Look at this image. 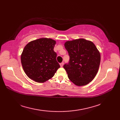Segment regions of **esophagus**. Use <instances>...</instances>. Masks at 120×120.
<instances>
[{"label": "esophagus", "instance_id": "34e87169", "mask_svg": "<svg viewBox=\"0 0 120 120\" xmlns=\"http://www.w3.org/2000/svg\"><path fill=\"white\" fill-rule=\"evenodd\" d=\"M60 67H63V65H64V63H63V62L61 63L60 64Z\"/></svg>", "mask_w": 120, "mask_h": 120}]
</instances>
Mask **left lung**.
Instances as JSON below:
<instances>
[{
  "label": "left lung",
  "mask_w": 120,
  "mask_h": 120,
  "mask_svg": "<svg viewBox=\"0 0 120 120\" xmlns=\"http://www.w3.org/2000/svg\"><path fill=\"white\" fill-rule=\"evenodd\" d=\"M64 47L70 56V62L63 68L69 79L76 86L87 85L98 72L100 52L92 42L84 39L68 41Z\"/></svg>",
  "instance_id": "left-lung-1"
}]
</instances>
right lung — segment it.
<instances>
[{"mask_svg": "<svg viewBox=\"0 0 120 120\" xmlns=\"http://www.w3.org/2000/svg\"><path fill=\"white\" fill-rule=\"evenodd\" d=\"M56 41L50 38L35 40L25 46L21 59L25 73L38 82H44L54 76L60 67L53 50Z\"/></svg>", "mask_w": 120, "mask_h": 120, "instance_id": "add662e5", "label": "right lung"}]
</instances>
